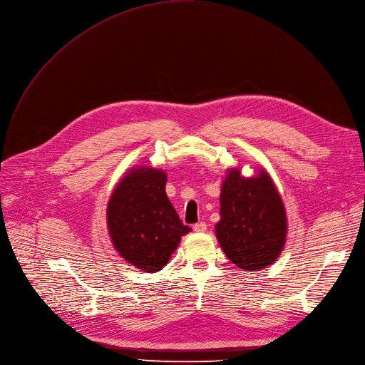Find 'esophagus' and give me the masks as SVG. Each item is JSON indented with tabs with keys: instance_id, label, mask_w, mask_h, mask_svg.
<instances>
[{
	"instance_id": "obj_1",
	"label": "esophagus",
	"mask_w": 365,
	"mask_h": 365,
	"mask_svg": "<svg viewBox=\"0 0 365 365\" xmlns=\"http://www.w3.org/2000/svg\"><path fill=\"white\" fill-rule=\"evenodd\" d=\"M193 230H195V232H205V230H207V223H203V222L196 223V225L193 226Z\"/></svg>"
}]
</instances>
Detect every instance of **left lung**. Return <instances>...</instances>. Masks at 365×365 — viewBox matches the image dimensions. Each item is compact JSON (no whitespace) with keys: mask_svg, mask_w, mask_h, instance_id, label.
I'll return each mask as SVG.
<instances>
[{"mask_svg":"<svg viewBox=\"0 0 365 365\" xmlns=\"http://www.w3.org/2000/svg\"><path fill=\"white\" fill-rule=\"evenodd\" d=\"M286 233V210L269 175L260 170L245 178L240 169H229L215 235L232 264L245 271L269 267L283 250Z\"/></svg>","mask_w":365,"mask_h":365,"instance_id":"1","label":"left lung"}]
</instances>
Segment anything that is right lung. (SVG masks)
<instances>
[{
    "instance_id": "1",
    "label": "right lung",
    "mask_w": 365,
    "mask_h": 365,
    "mask_svg": "<svg viewBox=\"0 0 365 365\" xmlns=\"http://www.w3.org/2000/svg\"><path fill=\"white\" fill-rule=\"evenodd\" d=\"M168 175L133 168L116 184L108 203V230L115 250L130 265L157 272L177 250L185 226L166 195Z\"/></svg>"
}]
</instances>
